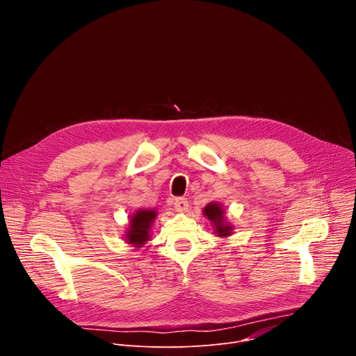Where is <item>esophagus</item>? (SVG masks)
<instances>
[{"label":"esophagus","instance_id":"34e87169","mask_svg":"<svg viewBox=\"0 0 356 356\" xmlns=\"http://www.w3.org/2000/svg\"><path fill=\"white\" fill-rule=\"evenodd\" d=\"M188 207V201L184 197H176L175 198V209L176 211H186Z\"/></svg>","mask_w":356,"mask_h":356}]
</instances>
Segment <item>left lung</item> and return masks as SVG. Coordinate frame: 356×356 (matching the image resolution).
I'll use <instances>...</instances> for the list:
<instances>
[{
    "mask_svg": "<svg viewBox=\"0 0 356 356\" xmlns=\"http://www.w3.org/2000/svg\"><path fill=\"white\" fill-rule=\"evenodd\" d=\"M204 216L214 222L216 232L218 234V236H227L231 234L232 227L224 221V210L217 204V202H211V204L206 206Z\"/></svg>",
    "mask_w": 356,
    "mask_h": 356,
    "instance_id": "left-lung-1",
    "label": "left lung"
}]
</instances>
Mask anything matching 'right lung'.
<instances>
[{
  "mask_svg": "<svg viewBox=\"0 0 356 356\" xmlns=\"http://www.w3.org/2000/svg\"><path fill=\"white\" fill-rule=\"evenodd\" d=\"M156 218L154 210H139L129 220V229L127 232V242L140 248L149 239V229Z\"/></svg>",
  "mask_w": 356,
  "mask_h": 356,
  "instance_id": "add662e5",
  "label": "right lung"
}]
</instances>
